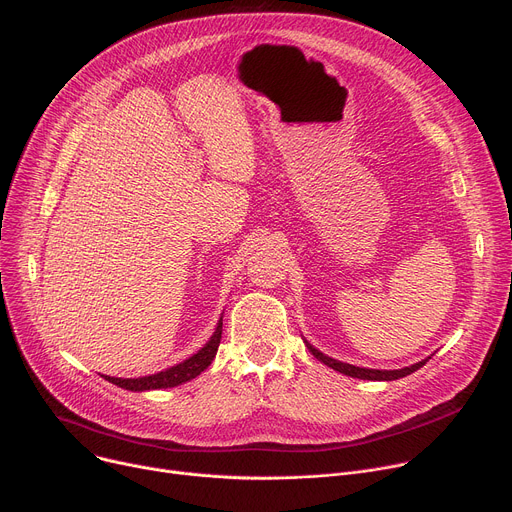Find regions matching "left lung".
Returning <instances> with one entry per match:
<instances>
[{"label": "left lung", "instance_id": "8db88e82", "mask_svg": "<svg viewBox=\"0 0 512 512\" xmlns=\"http://www.w3.org/2000/svg\"><path fill=\"white\" fill-rule=\"evenodd\" d=\"M306 346L310 348V352H312V354H314L318 360H322L324 364H328L330 369H334V371H338V373H342V375L354 377V379H369V381H395V379H401V377H407V375L415 373L417 369H421L423 364L427 362V358H425V360H421V362H415V364H411V367H405V369H399V371H377V369H360V367H354V364H346V362H340V360H334V358H330V356L322 354L320 350H316V348H314V346H310L308 342H306Z\"/></svg>", "mask_w": 512, "mask_h": 512}]
</instances>
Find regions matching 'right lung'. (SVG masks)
I'll return each instance as SVG.
<instances>
[{"label":"right lung","instance_id":"obj_1","mask_svg":"<svg viewBox=\"0 0 512 512\" xmlns=\"http://www.w3.org/2000/svg\"><path fill=\"white\" fill-rule=\"evenodd\" d=\"M221 336H223V318L218 322L212 338L206 342L204 348H200L194 356L186 358L184 362L176 364L172 369H166L158 375H150V377H139V379H117V377H105L109 383L127 389V391H152V389H168V387H178L194 377H198L208 364L212 362V358L216 356L218 344H221Z\"/></svg>","mask_w":512,"mask_h":512}]
</instances>
